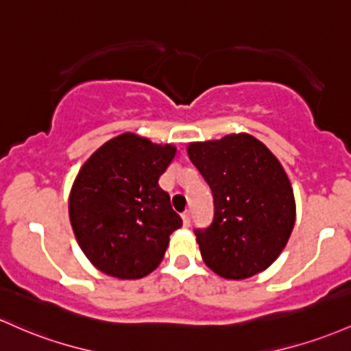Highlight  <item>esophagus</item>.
Listing matches in <instances>:
<instances>
[{"mask_svg": "<svg viewBox=\"0 0 351 351\" xmlns=\"http://www.w3.org/2000/svg\"><path fill=\"white\" fill-rule=\"evenodd\" d=\"M182 218H183L184 226H190V221H191V213H190V211H184V213L182 215Z\"/></svg>", "mask_w": 351, "mask_h": 351, "instance_id": "34e87169", "label": "esophagus"}]
</instances>
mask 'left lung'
<instances>
[{
	"instance_id": "8db88e82",
	"label": "left lung",
	"mask_w": 351,
	"mask_h": 351,
	"mask_svg": "<svg viewBox=\"0 0 351 351\" xmlns=\"http://www.w3.org/2000/svg\"><path fill=\"white\" fill-rule=\"evenodd\" d=\"M188 156L213 193V221L195 230L205 263L228 280L263 271L295 225L293 190L280 161L246 133L191 143Z\"/></svg>"
}]
</instances>
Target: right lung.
Here are the masks:
<instances>
[{"label": "right lung", "instance_id": "add662e5", "mask_svg": "<svg viewBox=\"0 0 351 351\" xmlns=\"http://www.w3.org/2000/svg\"><path fill=\"white\" fill-rule=\"evenodd\" d=\"M173 145L119 134L83 165L69 193V221L96 268L121 280L152 273L169 234L183 225L158 180L175 158Z\"/></svg>", "mask_w": 351, "mask_h": 351}]
</instances>
